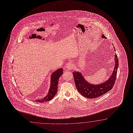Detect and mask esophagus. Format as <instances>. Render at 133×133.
Returning <instances> with one entry per match:
<instances>
[{
	"instance_id": "34e87169",
	"label": "esophagus",
	"mask_w": 133,
	"mask_h": 133,
	"mask_svg": "<svg viewBox=\"0 0 133 133\" xmlns=\"http://www.w3.org/2000/svg\"><path fill=\"white\" fill-rule=\"evenodd\" d=\"M74 68V65L73 63L68 62V64L66 65L65 68L66 69H68V70H72Z\"/></svg>"
}]
</instances>
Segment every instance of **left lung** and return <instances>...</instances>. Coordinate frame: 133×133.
Wrapping results in <instances>:
<instances>
[{"mask_svg": "<svg viewBox=\"0 0 133 133\" xmlns=\"http://www.w3.org/2000/svg\"><path fill=\"white\" fill-rule=\"evenodd\" d=\"M102 37L104 38H107L104 35H102ZM115 57L116 65L112 76L107 81L101 84H91L85 80L80 73L76 71L74 72L73 75L76 89L83 96L93 99L101 96L112 89L116 82L118 66V59L116 54Z\"/></svg>", "mask_w": 133, "mask_h": 133, "instance_id": "1", "label": "left lung"}]
</instances>
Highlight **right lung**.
Returning a JSON list of instances; mask_svg holds the SVG:
<instances>
[{
  "instance_id": "right-lung-1",
  "label": "right lung",
  "mask_w": 133,
  "mask_h": 133,
  "mask_svg": "<svg viewBox=\"0 0 133 133\" xmlns=\"http://www.w3.org/2000/svg\"><path fill=\"white\" fill-rule=\"evenodd\" d=\"M62 68H61L58 70L54 72L51 75V86L49 90V92L47 96L41 99L36 100V101L37 102H47L51 100L54 97L57 92V86L58 83V80L60 76L63 74Z\"/></svg>"
}]
</instances>
